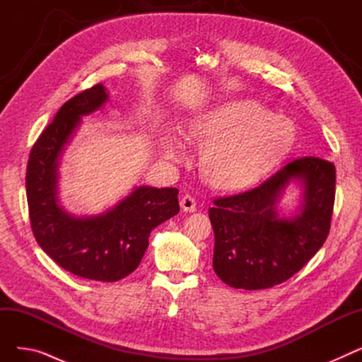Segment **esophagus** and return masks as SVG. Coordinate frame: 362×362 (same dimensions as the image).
<instances>
[{
    "mask_svg": "<svg viewBox=\"0 0 362 362\" xmlns=\"http://www.w3.org/2000/svg\"><path fill=\"white\" fill-rule=\"evenodd\" d=\"M180 206H182V210L186 213H194L197 210V201L191 195H185L180 199Z\"/></svg>",
    "mask_w": 362,
    "mask_h": 362,
    "instance_id": "esophagus-1",
    "label": "esophagus"
}]
</instances>
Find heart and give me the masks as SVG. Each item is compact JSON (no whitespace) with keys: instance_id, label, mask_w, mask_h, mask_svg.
I'll use <instances>...</instances> for the list:
<instances>
[{"instance_id":"heart-1","label":"heart","mask_w":362,"mask_h":362,"mask_svg":"<svg viewBox=\"0 0 362 362\" xmlns=\"http://www.w3.org/2000/svg\"><path fill=\"white\" fill-rule=\"evenodd\" d=\"M189 132L205 144L201 167L206 180L229 191L248 187L269 175L295 141L289 119L248 98L227 101L198 114ZM168 152L177 157L179 146L170 145Z\"/></svg>"}]
</instances>
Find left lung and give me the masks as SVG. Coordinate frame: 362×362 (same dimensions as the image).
Masks as SVG:
<instances>
[{"mask_svg": "<svg viewBox=\"0 0 362 362\" xmlns=\"http://www.w3.org/2000/svg\"><path fill=\"white\" fill-rule=\"evenodd\" d=\"M303 187L292 218H280L276 204L289 182ZM334 164L302 157L251 191L214 199L213 267L232 288H273L296 274L326 242L334 205Z\"/></svg>", "mask_w": 362, "mask_h": 362, "instance_id": "1", "label": "left lung"}]
</instances>
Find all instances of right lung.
<instances>
[{
	"label": "right lung",
	"instance_id": "1",
	"mask_svg": "<svg viewBox=\"0 0 362 362\" xmlns=\"http://www.w3.org/2000/svg\"><path fill=\"white\" fill-rule=\"evenodd\" d=\"M108 100L98 83L69 100L32 146L26 197L36 242L62 269L89 280L117 281L138 269L152 229L180 210L176 187L139 186L98 216L76 217L59 202V164L82 116Z\"/></svg>",
	"mask_w": 362,
	"mask_h": 362
}]
</instances>
